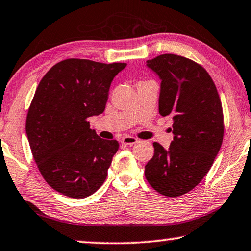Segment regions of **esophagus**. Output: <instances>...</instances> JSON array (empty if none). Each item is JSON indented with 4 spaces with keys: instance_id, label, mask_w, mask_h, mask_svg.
Instances as JSON below:
<instances>
[{
    "instance_id": "34e87169",
    "label": "esophagus",
    "mask_w": 251,
    "mask_h": 251,
    "mask_svg": "<svg viewBox=\"0 0 251 251\" xmlns=\"http://www.w3.org/2000/svg\"><path fill=\"white\" fill-rule=\"evenodd\" d=\"M121 142H122V144H124V145H133V144H135V143H137L138 140L134 136H124L121 140Z\"/></svg>"
}]
</instances>
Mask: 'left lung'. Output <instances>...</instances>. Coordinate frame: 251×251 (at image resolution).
I'll list each match as a JSON object with an SVG mask.
<instances>
[{"label":"left lung","instance_id":"obj_1","mask_svg":"<svg viewBox=\"0 0 251 251\" xmlns=\"http://www.w3.org/2000/svg\"><path fill=\"white\" fill-rule=\"evenodd\" d=\"M147 66L162 79L158 111L173 117L174 138L168 151L153 143L145 177L162 196L176 198L196 188L211 169L224 140L222 104L212 78L196 61L165 53Z\"/></svg>","mask_w":251,"mask_h":251}]
</instances>
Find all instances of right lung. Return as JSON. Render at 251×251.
<instances>
[{
	"mask_svg": "<svg viewBox=\"0 0 251 251\" xmlns=\"http://www.w3.org/2000/svg\"><path fill=\"white\" fill-rule=\"evenodd\" d=\"M126 63L70 58L40 81L25 130L42 177L66 197L82 199L100 188L119 144L90 129L88 117L105 110L110 83Z\"/></svg>",
	"mask_w": 251,
	"mask_h": 251,
	"instance_id": "1",
	"label": "right lung"
}]
</instances>
